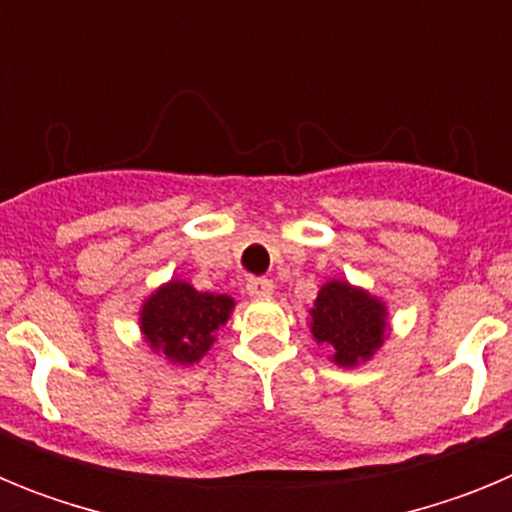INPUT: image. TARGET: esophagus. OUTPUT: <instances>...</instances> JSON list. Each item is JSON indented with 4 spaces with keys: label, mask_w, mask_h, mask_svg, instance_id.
<instances>
[{
    "label": "esophagus",
    "mask_w": 512,
    "mask_h": 512,
    "mask_svg": "<svg viewBox=\"0 0 512 512\" xmlns=\"http://www.w3.org/2000/svg\"><path fill=\"white\" fill-rule=\"evenodd\" d=\"M246 292L251 297H269L274 292V282L266 277H251L246 282Z\"/></svg>",
    "instance_id": "1"
}]
</instances>
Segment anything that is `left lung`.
Wrapping results in <instances>:
<instances>
[{
  "label": "left lung",
  "mask_w": 512,
  "mask_h": 512,
  "mask_svg": "<svg viewBox=\"0 0 512 512\" xmlns=\"http://www.w3.org/2000/svg\"><path fill=\"white\" fill-rule=\"evenodd\" d=\"M310 315L315 341L325 343L333 351V361L341 366L366 361L384 341V305L348 282L323 284Z\"/></svg>",
  "instance_id": "obj_1"
}]
</instances>
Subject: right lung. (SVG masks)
I'll list each match as a JSON object with an SVG mask.
<instances>
[{"mask_svg": "<svg viewBox=\"0 0 512 512\" xmlns=\"http://www.w3.org/2000/svg\"><path fill=\"white\" fill-rule=\"evenodd\" d=\"M233 305V297L197 292L192 284L171 279L146 300L140 330L153 351H164L174 364H194L207 354Z\"/></svg>", "mask_w": 512, "mask_h": 512, "instance_id": "right-lung-1", "label": "right lung"}]
</instances>
